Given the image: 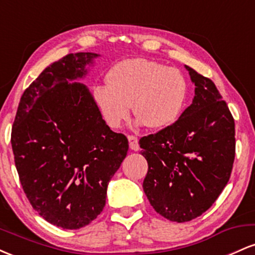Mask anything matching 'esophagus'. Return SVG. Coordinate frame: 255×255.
Returning <instances> with one entry per match:
<instances>
[{"instance_id":"34e87169","label":"esophagus","mask_w":255,"mask_h":255,"mask_svg":"<svg viewBox=\"0 0 255 255\" xmlns=\"http://www.w3.org/2000/svg\"><path fill=\"white\" fill-rule=\"evenodd\" d=\"M128 141H129V147L133 151H139V144H137V137L134 135H128Z\"/></svg>"}]
</instances>
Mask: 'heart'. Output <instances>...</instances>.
Returning <instances> with one entry per match:
<instances>
[{"instance_id":"obj_1","label":"heart","mask_w":255,"mask_h":255,"mask_svg":"<svg viewBox=\"0 0 255 255\" xmlns=\"http://www.w3.org/2000/svg\"><path fill=\"white\" fill-rule=\"evenodd\" d=\"M107 85L92 89V97L108 127L118 129L129 118L136 125L163 129L181 116L188 96V84L180 71L147 58H128L107 74Z\"/></svg>"}]
</instances>
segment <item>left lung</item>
<instances>
[{
	"label": "left lung",
	"mask_w": 255,
	"mask_h": 255,
	"mask_svg": "<svg viewBox=\"0 0 255 255\" xmlns=\"http://www.w3.org/2000/svg\"><path fill=\"white\" fill-rule=\"evenodd\" d=\"M195 85L192 104L174 125L139 144L148 164L142 188L156 211L183 223L212 206L235 158V122L217 87L184 66Z\"/></svg>",
	"instance_id": "obj_1"
}]
</instances>
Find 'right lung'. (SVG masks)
<instances>
[{
  "label": "right lung",
  "mask_w": 255,
  "mask_h": 255,
  "mask_svg": "<svg viewBox=\"0 0 255 255\" xmlns=\"http://www.w3.org/2000/svg\"><path fill=\"white\" fill-rule=\"evenodd\" d=\"M95 52L49 64L22 93L11 128L20 182L36 211L62 229H80L103 211L108 183L127 156L128 140L102 119L78 80Z\"/></svg>",
  "instance_id": "obj_1"
}]
</instances>
